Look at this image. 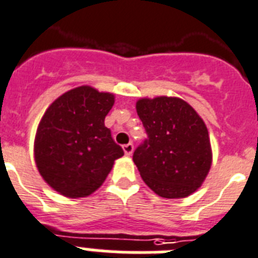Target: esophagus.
I'll return each instance as SVG.
<instances>
[{"instance_id":"34e87169","label":"esophagus","mask_w":258,"mask_h":258,"mask_svg":"<svg viewBox=\"0 0 258 258\" xmlns=\"http://www.w3.org/2000/svg\"><path fill=\"white\" fill-rule=\"evenodd\" d=\"M123 152H124V154H126V155H131L132 152H134V145H132L131 143L123 145Z\"/></svg>"}]
</instances>
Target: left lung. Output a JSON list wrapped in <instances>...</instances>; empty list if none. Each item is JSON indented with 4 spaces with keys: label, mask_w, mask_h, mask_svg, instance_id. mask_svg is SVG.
I'll return each mask as SVG.
<instances>
[{
    "label": "left lung",
    "mask_w": 258,
    "mask_h": 258,
    "mask_svg": "<svg viewBox=\"0 0 258 258\" xmlns=\"http://www.w3.org/2000/svg\"><path fill=\"white\" fill-rule=\"evenodd\" d=\"M136 112L148 139L134 153L141 178L162 198H185L202 186L212 164L208 130L180 97H144Z\"/></svg>",
    "instance_id": "1"
}]
</instances>
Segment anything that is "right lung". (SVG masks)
<instances>
[{
	"label": "right lung",
	"mask_w": 258,
	"mask_h": 258,
	"mask_svg": "<svg viewBox=\"0 0 258 258\" xmlns=\"http://www.w3.org/2000/svg\"><path fill=\"white\" fill-rule=\"evenodd\" d=\"M113 105L110 92L80 86L57 97L41 118L34 161L39 175L61 196H90L123 155L104 124Z\"/></svg>",
	"instance_id": "1"
}]
</instances>
